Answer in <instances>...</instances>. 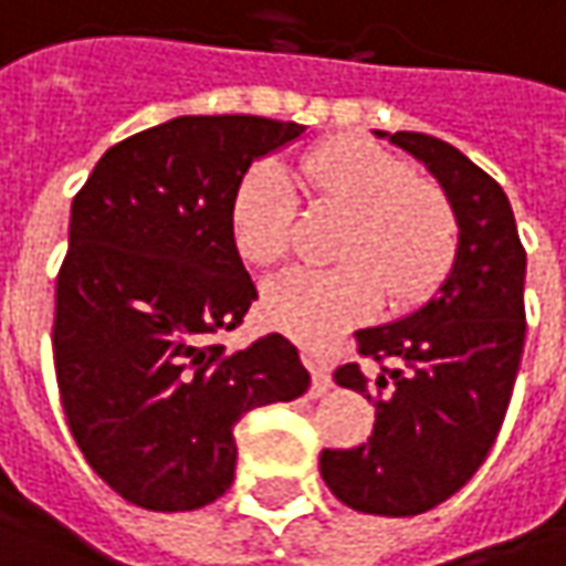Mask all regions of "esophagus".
<instances>
[{
    "label": "esophagus",
    "mask_w": 566,
    "mask_h": 566,
    "mask_svg": "<svg viewBox=\"0 0 566 566\" xmlns=\"http://www.w3.org/2000/svg\"><path fill=\"white\" fill-rule=\"evenodd\" d=\"M305 361H308V368H312L315 390L317 394H324V390L331 387V365H327V359H324V356H317V353H308V356H305Z\"/></svg>",
    "instance_id": "esophagus-1"
}]
</instances>
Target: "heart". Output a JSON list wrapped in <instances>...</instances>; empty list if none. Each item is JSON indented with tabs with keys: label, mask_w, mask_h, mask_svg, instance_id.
<instances>
[{
	"label": "heart",
	"mask_w": 566,
	"mask_h": 566,
	"mask_svg": "<svg viewBox=\"0 0 566 566\" xmlns=\"http://www.w3.org/2000/svg\"><path fill=\"white\" fill-rule=\"evenodd\" d=\"M298 182L349 210L339 268H293L261 295L268 324L321 343L368 317L387 295L412 305L441 276L453 251V217L424 182L409 179L400 157L359 138H334L295 160ZM280 164H258L232 198V239L251 264H276L293 249L298 191Z\"/></svg>",
	"instance_id": "b5f03b06"
}]
</instances>
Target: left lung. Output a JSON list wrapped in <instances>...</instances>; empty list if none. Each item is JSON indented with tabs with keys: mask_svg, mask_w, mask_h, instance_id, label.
I'll use <instances>...</instances> for the list:
<instances>
[{
	"mask_svg": "<svg viewBox=\"0 0 566 566\" xmlns=\"http://www.w3.org/2000/svg\"><path fill=\"white\" fill-rule=\"evenodd\" d=\"M378 135L428 166L460 235L422 308L356 331L361 361L334 380L375 400V431L368 444L324 450L321 479L353 511L416 516L467 485L507 416L526 339V251L504 188L467 154L419 132Z\"/></svg>",
	"mask_w": 566,
	"mask_h": 566,
	"instance_id": "1",
	"label": "left lung"
}]
</instances>
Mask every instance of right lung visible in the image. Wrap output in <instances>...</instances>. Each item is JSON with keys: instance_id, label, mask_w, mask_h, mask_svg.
Wrapping results in <instances>:
<instances>
[{"instance_id": "add662e5", "label": "right lung", "mask_w": 566, "mask_h": 566, "mask_svg": "<svg viewBox=\"0 0 566 566\" xmlns=\"http://www.w3.org/2000/svg\"><path fill=\"white\" fill-rule=\"evenodd\" d=\"M298 122L179 116L109 147L72 201L55 280L53 361L84 460L144 511H198L235 475V422L308 390L280 334L229 353L258 298L232 198Z\"/></svg>"}]
</instances>
